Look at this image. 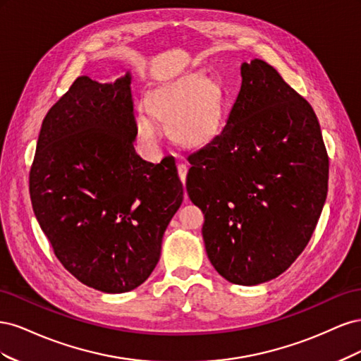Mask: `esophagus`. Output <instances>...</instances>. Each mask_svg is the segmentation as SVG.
<instances>
[{"mask_svg": "<svg viewBox=\"0 0 361 361\" xmlns=\"http://www.w3.org/2000/svg\"><path fill=\"white\" fill-rule=\"evenodd\" d=\"M178 171H179V178L182 180V183L185 185V182H187V173H188V166H187V164L180 162L179 166H178ZM185 197H187V194H185Z\"/></svg>", "mask_w": 361, "mask_h": 361, "instance_id": "34e87169", "label": "esophagus"}]
</instances>
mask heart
Returning a JSON list of instances; mask_svg holds the SVG:
<instances>
[{
  "instance_id": "1",
  "label": "heart",
  "mask_w": 361,
  "mask_h": 361,
  "mask_svg": "<svg viewBox=\"0 0 361 361\" xmlns=\"http://www.w3.org/2000/svg\"><path fill=\"white\" fill-rule=\"evenodd\" d=\"M149 111L169 125L171 137L183 145H200L209 140L218 128L223 113L220 85L203 73H190L164 82L147 96ZM140 140L157 150L161 128L147 111L135 118Z\"/></svg>"
}]
</instances>
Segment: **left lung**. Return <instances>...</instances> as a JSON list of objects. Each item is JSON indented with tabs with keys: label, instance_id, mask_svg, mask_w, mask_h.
Segmentation results:
<instances>
[{
	"label": "left lung",
	"instance_id": "1",
	"mask_svg": "<svg viewBox=\"0 0 361 361\" xmlns=\"http://www.w3.org/2000/svg\"><path fill=\"white\" fill-rule=\"evenodd\" d=\"M226 126L191 152L187 191L204 214L218 274L255 286L309 244L329 191V155L310 104L262 60L241 66Z\"/></svg>",
	"mask_w": 361,
	"mask_h": 361
}]
</instances>
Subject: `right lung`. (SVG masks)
Wrapping results in <instances>:
<instances>
[{
    "label": "right lung",
    "instance_id": "obj_1",
    "mask_svg": "<svg viewBox=\"0 0 361 361\" xmlns=\"http://www.w3.org/2000/svg\"><path fill=\"white\" fill-rule=\"evenodd\" d=\"M130 76H80L43 118L30 170L32 211L73 277L129 292L155 269L183 200L176 161L140 158Z\"/></svg>",
    "mask_w": 361,
    "mask_h": 361
}]
</instances>
